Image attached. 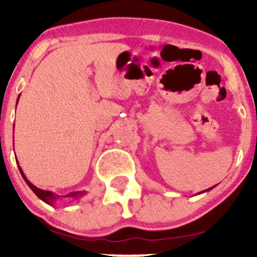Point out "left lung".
<instances>
[{"label": "left lung", "mask_w": 257, "mask_h": 257, "mask_svg": "<svg viewBox=\"0 0 257 257\" xmlns=\"http://www.w3.org/2000/svg\"><path fill=\"white\" fill-rule=\"evenodd\" d=\"M213 187H210V188H208V189H206V191H209V189H212ZM203 192H205V191H203ZM200 193H201V192H200Z\"/></svg>", "instance_id": "1"}]
</instances>
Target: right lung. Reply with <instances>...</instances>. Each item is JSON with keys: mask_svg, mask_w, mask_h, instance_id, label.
Listing matches in <instances>:
<instances>
[{"mask_svg": "<svg viewBox=\"0 0 257 257\" xmlns=\"http://www.w3.org/2000/svg\"><path fill=\"white\" fill-rule=\"evenodd\" d=\"M17 100H19V98H17ZM17 164H19V161H17ZM19 170H20V172H21V174H22L24 181L27 182V185L29 186V187L31 188V191H33V192L35 193V194H36V195L38 196V198H40V199L42 200V201H44L45 203H48V205L52 206V205H54V203H55L56 200H58L59 198H62V195L55 194V193H52V192H50V191H43V189L37 188L36 186H34L29 180H28L27 177H26V175H24V173H23L22 168H21L20 166H19ZM84 194H85V192H71V193H69V194H66V195L63 196V198H78V196L84 195Z\"/></svg>", "mask_w": 257, "mask_h": 257, "instance_id": "right-lung-1", "label": "right lung"}]
</instances>
